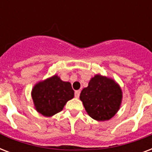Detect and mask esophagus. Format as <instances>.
I'll return each instance as SVG.
<instances>
[{"instance_id":"1","label":"esophagus","mask_w":152,"mask_h":152,"mask_svg":"<svg viewBox=\"0 0 152 152\" xmlns=\"http://www.w3.org/2000/svg\"><path fill=\"white\" fill-rule=\"evenodd\" d=\"M80 91L78 90V91H75V97L78 99V98L80 97Z\"/></svg>"}]
</instances>
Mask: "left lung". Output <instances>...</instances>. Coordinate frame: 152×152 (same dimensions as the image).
Wrapping results in <instances>:
<instances>
[{
  "mask_svg": "<svg viewBox=\"0 0 152 152\" xmlns=\"http://www.w3.org/2000/svg\"><path fill=\"white\" fill-rule=\"evenodd\" d=\"M122 92L113 80L96 75L80 95L87 113L97 121L113 118L120 108Z\"/></svg>",
  "mask_w": 152,
  "mask_h": 152,
  "instance_id": "left-lung-1",
  "label": "left lung"
}]
</instances>
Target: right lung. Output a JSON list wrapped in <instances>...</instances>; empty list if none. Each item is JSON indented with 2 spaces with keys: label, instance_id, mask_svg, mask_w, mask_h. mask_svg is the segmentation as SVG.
<instances>
[{
  "label": "right lung",
  "instance_id": "right-lung-1",
  "mask_svg": "<svg viewBox=\"0 0 152 152\" xmlns=\"http://www.w3.org/2000/svg\"><path fill=\"white\" fill-rule=\"evenodd\" d=\"M31 95L37 111L50 117L63 110L67 102L74 97V91L69 82H64L57 76H53L37 83Z\"/></svg>",
  "mask_w": 152,
  "mask_h": 152
}]
</instances>
